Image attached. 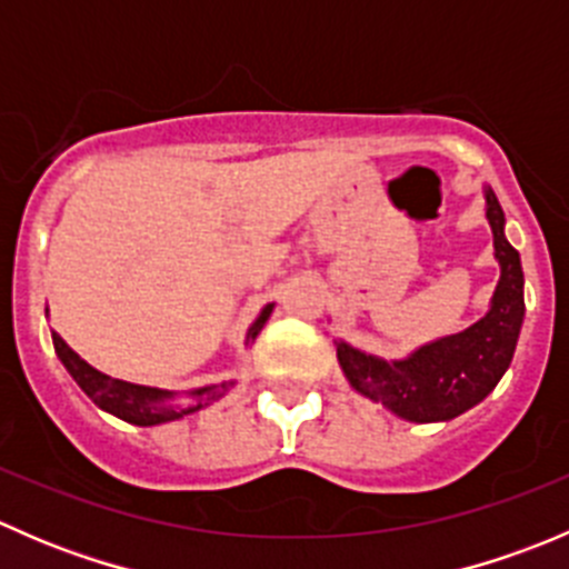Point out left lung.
Instances as JSON below:
<instances>
[{"label": "left lung", "mask_w": 569, "mask_h": 569, "mask_svg": "<svg viewBox=\"0 0 569 569\" xmlns=\"http://www.w3.org/2000/svg\"><path fill=\"white\" fill-rule=\"evenodd\" d=\"M501 280L485 319L457 336L427 343L407 360L371 358L338 341V363L358 393L380 401L407 421H449L479 405L512 363L523 325V267L520 252L503 237V209L496 192L485 189Z\"/></svg>", "instance_id": "obj_1"}]
</instances>
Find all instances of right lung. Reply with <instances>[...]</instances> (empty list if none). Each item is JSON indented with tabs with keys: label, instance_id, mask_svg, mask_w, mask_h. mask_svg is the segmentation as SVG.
Listing matches in <instances>:
<instances>
[{
	"label": "right lung",
	"instance_id": "obj_1",
	"mask_svg": "<svg viewBox=\"0 0 569 569\" xmlns=\"http://www.w3.org/2000/svg\"><path fill=\"white\" fill-rule=\"evenodd\" d=\"M269 313H272V306H267L261 311V317L252 321L248 341L261 332V327L267 325ZM51 341H54V352L57 358L62 360V366L68 369V375L77 380V386L82 388L84 393L93 399V405H99L101 410L112 412L118 416L120 421L137 423V427H157V423H168L176 421V418L189 416V412L200 410V407L211 405V401L220 399L233 382H220V386H209V388H198L192 391V405L189 407H173L168 399H173L170 391H159V388H146V386H131V382L123 380H112V377L101 375L96 371L93 366L84 363L66 341H62L57 332H51Z\"/></svg>",
	"mask_w": 569,
	"mask_h": 569
}]
</instances>
